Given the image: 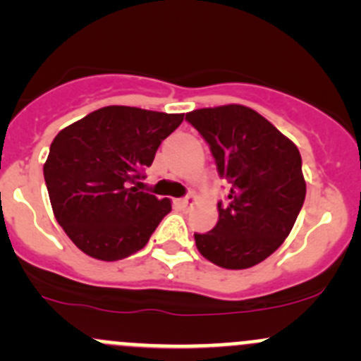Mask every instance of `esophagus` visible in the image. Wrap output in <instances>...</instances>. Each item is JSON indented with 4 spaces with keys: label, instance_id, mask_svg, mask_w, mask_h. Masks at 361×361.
<instances>
[{
    "label": "esophagus",
    "instance_id": "esophagus-1",
    "mask_svg": "<svg viewBox=\"0 0 361 361\" xmlns=\"http://www.w3.org/2000/svg\"><path fill=\"white\" fill-rule=\"evenodd\" d=\"M195 204H197V197H195L194 194L187 195L185 199H180V201H178V206L183 207V209H190V207H194Z\"/></svg>",
    "mask_w": 361,
    "mask_h": 361
}]
</instances>
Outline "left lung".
<instances>
[{"mask_svg": "<svg viewBox=\"0 0 361 361\" xmlns=\"http://www.w3.org/2000/svg\"><path fill=\"white\" fill-rule=\"evenodd\" d=\"M185 118L207 141L218 173L231 183L227 202H218L216 225L194 234L199 253L218 267H253L283 245L300 213V152L243 104L201 108Z\"/></svg>", "mask_w": 361, "mask_h": 361, "instance_id": "1", "label": "left lung"}]
</instances>
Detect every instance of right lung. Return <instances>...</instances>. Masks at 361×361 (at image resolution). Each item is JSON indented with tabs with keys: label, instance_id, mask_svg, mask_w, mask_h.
I'll return each mask as SVG.
<instances>
[{
	"label": "right lung",
	"instance_id": "right-lung-1",
	"mask_svg": "<svg viewBox=\"0 0 361 361\" xmlns=\"http://www.w3.org/2000/svg\"><path fill=\"white\" fill-rule=\"evenodd\" d=\"M181 122L183 113L104 106L54 137L43 176L56 220L76 248L115 262L147 246L171 201L133 185Z\"/></svg>",
	"mask_w": 361,
	"mask_h": 361
}]
</instances>
